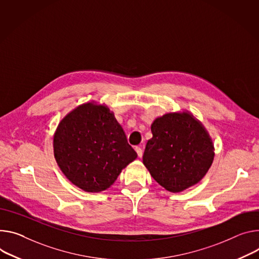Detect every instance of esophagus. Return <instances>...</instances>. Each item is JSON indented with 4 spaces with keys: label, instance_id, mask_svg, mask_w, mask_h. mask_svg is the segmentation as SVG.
Returning <instances> with one entry per match:
<instances>
[{
    "label": "esophagus",
    "instance_id": "1",
    "mask_svg": "<svg viewBox=\"0 0 259 259\" xmlns=\"http://www.w3.org/2000/svg\"><path fill=\"white\" fill-rule=\"evenodd\" d=\"M135 151H136L137 156H138L139 158H142V157H143V155H144V151H143V149H142V148H140V147H135Z\"/></svg>",
    "mask_w": 259,
    "mask_h": 259
}]
</instances>
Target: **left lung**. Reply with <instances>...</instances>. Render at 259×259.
Listing matches in <instances>:
<instances>
[{"label":"left lung","instance_id":"1","mask_svg":"<svg viewBox=\"0 0 259 259\" xmlns=\"http://www.w3.org/2000/svg\"><path fill=\"white\" fill-rule=\"evenodd\" d=\"M153 137L143 156L153 179L170 192H181L197 184L214 159L211 140L194 117L166 113L151 126Z\"/></svg>","mask_w":259,"mask_h":259}]
</instances>
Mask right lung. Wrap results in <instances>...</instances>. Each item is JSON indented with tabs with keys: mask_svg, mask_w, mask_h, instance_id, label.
Listing matches in <instances>:
<instances>
[{
	"mask_svg": "<svg viewBox=\"0 0 259 259\" xmlns=\"http://www.w3.org/2000/svg\"><path fill=\"white\" fill-rule=\"evenodd\" d=\"M54 153L67 179L87 192L106 190L137 157L113 113L93 103L78 106L61 121Z\"/></svg>",
	"mask_w": 259,
	"mask_h": 259,
	"instance_id": "1",
	"label": "right lung"
}]
</instances>
